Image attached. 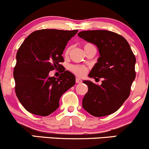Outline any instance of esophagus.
<instances>
[{
    "mask_svg": "<svg viewBox=\"0 0 149 149\" xmlns=\"http://www.w3.org/2000/svg\"><path fill=\"white\" fill-rule=\"evenodd\" d=\"M76 83H82V80L79 78H76Z\"/></svg>",
    "mask_w": 149,
    "mask_h": 149,
    "instance_id": "esophagus-1",
    "label": "esophagus"
}]
</instances>
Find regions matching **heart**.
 <instances>
[{
	"label": "heart",
	"mask_w": 149,
	"mask_h": 149,
	"mask_svg": "<svg viewBox=\"0 0 149 149\" xmlns=\"http://www.w3.org/2000/svg\"><path fill=\"white\" fill-rule=\"evenodd\" d=\"M91 46H94L93 45H92L91 43H85L83 47H84L85 50H86L88 47H91ZM70 52V47H68V48L66 49L65 50L64 54L65 56H68L69 55ZM70 70H71V72H73L74 74H76V76H84L85 74H86L87 71H88V68L86 66H83V65H78V64H74V65H71L69 67Z\"/></svg>",
	"instance_id": "heart-1"
}]
</instances>
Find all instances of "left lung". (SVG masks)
I'll list each match as a JSON object with an SVG mask.
<instances>
[{
    "instance_id": "8db88e82",
    "label": "left lung",
    "mask_w": 149,
    "mask_h": 149,
    "mask_svg": "<svg viewBox=\"0 0 149 149\" xmlns=\"http://www.w3.org/2000/svg\"><path fill=\"white\" fill-rule=\"evenodd\" d=\"M78 36L96 45L100 52L89 76L104 78L101 85L84 80L88 91L83 99V109L95 117L113 113L130 94L136 76L134 54L125 38L110 31H84Z\"/></svg>"
}]
</instances>
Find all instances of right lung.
<instances>
[{"label": "right lung", "mask_w": 149, "mask_h": 149, "mask_svg": "<svg viewBox=\"0 0 149 149\" xmlns=\"http://www.w3.org/2000/svg\"><path fill=\"white\" fill-rule=\"evenodd\" d=\"M78 30L40 29L29 36L17 52L14 68L15 93L24 109L47 116L59 107V99L76 83L74 75L61 64L68 41ZM59 70L58 78L49 73Z\"/></svg>", "instance_id": "add662e5"}]
</instances>
